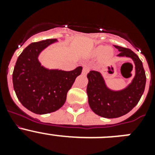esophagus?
I'll return each mask as SVG.
<instances>
[{"label":"esophagus","instance_id":"obj_1","mask_svg":"<svg viewBox=\"0 0 155 155\" xmlns=\"http://www.w3.org/2000/svg\"><path fill=\"white\" fill-rule=\"evenodd\" d=\"M89 68L88 67H86V66H84V68H83V70H82V74H87V73H88V71H89Z\"/></svg>","mask_w":155,"mask_h":155}]
</instances>
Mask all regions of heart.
Masks as SVG:
<instances>
[{
  "instance_id": "heart-1",
  "label": "heart",
  "mask_w": 155,
  "mask_h": 155,
  "mask_svg": "<svg viewBox=\"0 0 155 155\" xmlns=\"http://www.w3.org/2000/svg\"><path fill=\"white\" fill-rule=\"evenodd\" d=\"M91 56L93 57H99L100 60L102 62L109 61L113 56V48L109 46H105L100 45L96 46L93 49L91 52Z\"/></svg>"
}]
</instances>
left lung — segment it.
<instances>
[{
	"mask_svg": "<svg viewBox=\"0 0 155 155\" xmlns=\"http://www.w3.org/2000/svg\"><path fill=\"white\" fill-rule=\"evenodd\" d=\"M120 52L117 57L132 59L135 75L130 83L120 90L111 89L100 72L91 71L87 74V94L91 110L104 118H118L128 113L136 106L143 94L146 75L143 64L136 53L130 49L115 46Z\"/></svg>",
	"mask_w": 155,
	"mask_h": 155,
	"instance_id": "8db88e82",
	"label": "left lung"
}]
</instances>
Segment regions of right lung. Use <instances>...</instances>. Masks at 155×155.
<instances>
[{"instance_id":"right-lung-1","label":"right lung","mask_w":155,"mask_h":155,"mask_svg":"<svg viewBox=\"0 0 155 155\" xmlns=\"http://www.w3.org/2000/svg\"><path fill=\"white\" fill-rule=\"evenodd\" d=\"M57 42L51 39L31 43L18 57L14 68L16 95L24 107L35 114H47L62 107L68 91L81 73L82 67L65 71L42 65L39 61L41 53Z\"/></svg>"}]
</instances>
